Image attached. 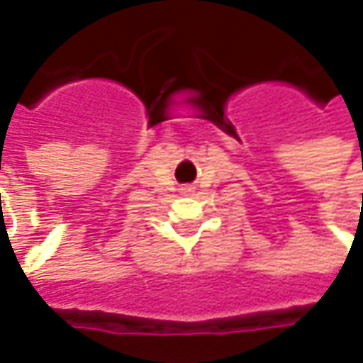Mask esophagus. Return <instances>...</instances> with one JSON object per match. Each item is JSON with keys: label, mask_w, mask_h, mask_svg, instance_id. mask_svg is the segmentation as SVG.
I'll use <instances>...</instances> for the list:
<instances>
[{"label": "esophagus", "mask_w": 363, "mask_h": 363, "mask_svg": "<svg viewBox=\"0 0 363 363\" xmlns=\"http://www.w3.org/2000/svg\"><path fill=\"white\" fill-rule=\"evenodd\" d=\"M191 189H194V187H189V186H187L186 189H184V191H191Z\"/></svg>", "instance_id": "esophagus-1"}]
</instances>
